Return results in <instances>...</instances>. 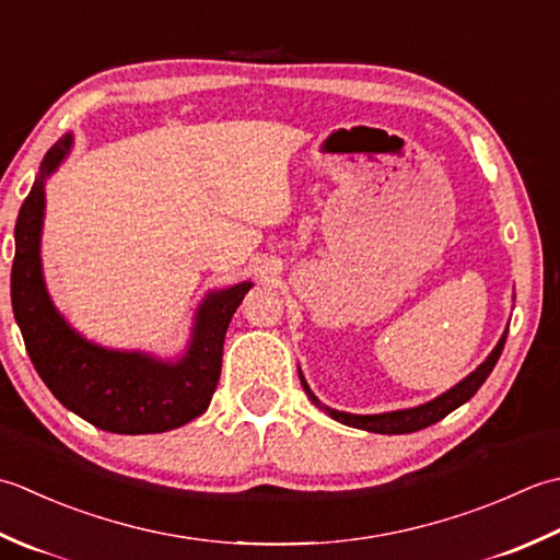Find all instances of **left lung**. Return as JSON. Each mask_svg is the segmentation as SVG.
Listing matches in <instances>:
<instances>
[{"instance_id": "1", "label": "left lung", "mask_w": 560, "mask_h": 560, "mask_svg": "<svg viewBox=\"0 0 560 560\" xmlns=\"http://www.w3.org/2000/svg\"><path fill=\"white\" fill-rule=\"evenodd\" d=\"M505 338H508V334H503V338L498 340L495 350L490 352L488 360L481 364V368H478L476 372H471L469 376H466L464 382L456 384L454 389H450L447 394H442V396L435 398V401L423 404V406H418V408L392 410V413H380V416H352V413H343V410H330V408L318 404V398L312 394L310 384L304 382L302 372H300V380H302L304 392L310 394L312 401H314L318 408H324L330 418L340 420V423L352 425V428H360V430H370V432H382V435H406V432H416V430H423V428H428V425H432V423H438V420H442L444 416H450L454 408H459L462 404L469 401V398H471L478 389H481V384L488 380V374L493 372L495 362H498V358H500V352H503V348H505Z\"/></svg>"}]
</instances>
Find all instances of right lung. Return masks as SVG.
<instances>
[{"label": "right lung", "instance_id": "obj_1", "mask_svg": "<svg viewBox=\"0 0 560 560\" xmlns=\"http://www.w3.org/2000/svg\"><path fill=\"white\" fill-rule=\"evenodd\" d=\"M70 144L72 137L67 135L43 156L40 176L21 205L14 230L11 306L28 358L57 401L101 430L147 435L186 425L212 401L222 370L224 334L250 282L212 292L200 304L190 348L178 362L106 350L74 334L55 312L40 272L43 184L70 152Z\"/></svg>", "mask_w": 560, "mask_h": 560}]
</instances>
